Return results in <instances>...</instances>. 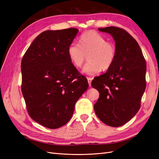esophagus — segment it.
I'll use <instances>...</instances> for the list:
<instances>
[{
    "label": "esophagus",
    "instance_id": "1",
    "mask_svg": "<svg viewBox=\"0 0 159 159\" xmlns=\"http://www.w3.org/2000/svg\"><path fill=\"white\" fill-rule=\"evenodd\" d=\"M88 81L89 85V86H91V81H92V78H88Z\"/></svg>",
    "mask_w": 159,
    "mask_h": 159
}]
</instances>
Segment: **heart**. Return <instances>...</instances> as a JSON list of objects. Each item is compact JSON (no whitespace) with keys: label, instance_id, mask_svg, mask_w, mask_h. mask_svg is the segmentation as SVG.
I'll return each instance as SVG.
<instances>
[{"label":"heart","instance_id":"obj_1","mask_svg":"<svg viewBox=\"0 0 159 159\" xmlns=\"http://www.w3.org/2000/svg\"><path fill=\"white\" fill-rule=\"evenodd\" d=\"M70 61L76 68L82 66L88 56L89 62L82 69V73L94 75L110 68L116 57V48L100 34L88 31L81 34L79 44L71 43L68 48Z\"/></svg>","mask_w":159,"mask_h":159}]
</instances>
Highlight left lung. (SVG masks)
Here are the masks:
<instances>
[{"label":"left lung","instance_id":"left-lung-1","mask_svg":"<svg viewBox=\"0 0 159 159\" xmlns=\"http://www.w3.org/2000/svg\"><path fill=\"white\" fill-rule=\"evenodd\" d=\"M98 30L112 36L116 57L111 67L91 82L100 93L94 110L105 124L120 127L140 109L146 88V61L137 42L125 30L115 26Z\"/></svg>","mask_w":159,"mask_h":159}]
</instances>
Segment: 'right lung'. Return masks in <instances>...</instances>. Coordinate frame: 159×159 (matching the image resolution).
I'll use <instances>...</instances> for the list:
<instances>
[{
	"mask_svg": "<svg viewBox=\"0 0 159 159\" xmlns=\"http://www.w3.org/2000/svg\"><path fill=\"white\" fill-rule=\"evenodd\" d=\"M78 32L74 28L43 32L22 57V92L27 111L34 121L47 128L68 123L76 102L88 88L87 79L68 54Z\"/></svg>",
	"mask_w": 159,
	"mask_h": 159,
	"instance_id": "right-lung-1",
	"label": "right lung"
}]
</instances>
